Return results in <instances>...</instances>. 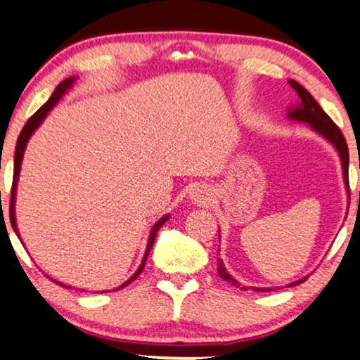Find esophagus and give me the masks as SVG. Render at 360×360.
Returning <instances> with one entry per match:
<instances>
[{
  "label": "esophagus",
  "mask_w": 360,
  "mask_h": 360,
  "mask_svg": "<svg viewBox=\"0 0 360 360\" xmlns=\"http://www.w3.org/2000/svg\"><path fill=\"white\" fill-rule=\"evenodd\" d=\"M189 198L194 204H207L209 201H211L212 194H211V189H209L207 186L198 184V186H194L193 189H191Z\"/></svg>",
  "instance_id": "esophagus-1"
}]
</instances>
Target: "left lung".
Wrapping results in <instances>:
<instances>
[{"label": "left lung", "mask_w": 360, "mask_h": 360, "mask_svg": "<svg viewBox=\"0 0 360 360\" xmlns=\"http://www.w3.org/2000/svg\"><path fill=\"white\" fill-rule=\"evenodd\" d=\"M289 84H290V88L297 93L299 101H297V104H294L292 108H289L288 117L290 121H297V122H304V124H309V127H311L312 131H316L317 134L322 136V138L327 141V143H330L332 146H334V149L338 151L339 158H340L344 184H345V189H347V195H349V149H347V143H345L342 133H340L339 127L335 126L334 121H332L330 117L326 115L324 109L317 104L316 99L311 96V93H309L306 88H302V86L294 79H289ZM217 272H219L221 279L227 281L229 284L236 285V288H240L243 290L252 289V290H256V292H267V290H272V288H252V285L245 288V285H243L240 282L236 281L234 277L227 272L221 257H217ZM306 279H307V276L302 277V279H299V281L290 282V284H288V288H292V285L301 284V282H304Z\"/></svg>", "instance_id": "obj_1"}]
</instances>
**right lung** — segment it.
Returning a JSON list of instances; mask_svg holds the SVG:
<instances>
[{
  "label": "right lung",
  "mask_w": 360,
  "mask_h": 360,
  "mask_svg": "<svg viewBox=\"0 0 360 360\" xmlns=\"http://www.w3.org/2000/svg\"><path fill=\"white\" fill-rule=\"evenodd\" d=\"M75 81H76V78L75 76H71V78H66L65 81H61V83H59L58 86H56V89L53 91V94H51V98L48 99L46 103L43 104V106H41L38 111L34 112L33 116L30 117L28 120V122H26L25 124V127H22L21 129V133H20V136H18V143H16V151H15V174H13V188H11V202H10V221H11V226H13V229H15V233H16V236L18 238H20V231H18V224H16V211H15V202H16V188H18V179H20V171H21V162H22V156H25V149H26V144H28V141H30V138L31 136H33V133L36 129H38V127L41 126V122L44 121V117L48 116V112L51 111V109L56 106V104L59 103V99H61L63 96H65V94L68 93V91H70L71 88H72V84H75ZM169 214H166V216H162L161 219H159L156 224L153 226V229H151V233H149V239H148V245H146V252H144V256H143V261H141V264H139V267H138V271L134 272L133 276L129 277V279H127L126 282H122V284L120 285V288H116L115 290H117V289H122V288H126L127 284H131V282H133L136 277H138L141 272H143V269H144V264H146V259H148V256H149V251H151V248H153V244H154V239H156V234H158V231L161 229V226L165 224L166 221H169ZM56 282V284H59V285H63L61 282H58V281H54ZM65 288H68V285H65ZM103 292H108V290H103ZM109 292H111V290H109Z\"/></svg>",
  "instance_id": "obj_1"
}]
</instances>
